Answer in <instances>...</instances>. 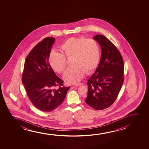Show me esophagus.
Instances as JSON below:
<instances>
[{"mask_svg": "<svg viewBox=\"0 0 149 149\" xmlns=\"http://www.w3.org/2000/svg\"><path fill=\"white\" fill-rule=\"evenodd\" d=\"M83 85V84H81V83H79V84H75V86H82Z\"/></svg>", "mask_w": 149, "mask_h": 149, "instance_id": "esophagus-1", "label": "esophagus"}]
</instances>
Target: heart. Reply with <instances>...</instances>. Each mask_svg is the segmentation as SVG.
Listing matches in <instances>:
<instances>
[{
  "instance_id": "heart-1",
  "label": "heart",
  "mask_w": 149,
  "mask_h": 149,
  "mask_svg": "<svg viewBox=\"0 0 149 149\" xmlns=\"http://www.w3.org/2000/svg\"><path fill=\"white\" fill-rule=\"evenodd\" d=\"M63 54L52 50L49 55L50 65L58 73H62L67 66L65 57L71 58V64L63 74L68 84L78 83L86 73H91L98 67L101 56L100 47L94 39L84 37H71L61 46Z\"/></svg>"
}]
</instances>
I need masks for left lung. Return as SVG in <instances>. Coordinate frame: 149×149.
Segmentation results:
<instances>
[{
  "label": "left lung",
  "mask_w": 149,
  "mask_h": 149,
  "mask_svg": "<svg viewBox=\"0 0 149 149\" xmlns=\"http://www.w3.org/2000/svg\"><path fill=\"white\" fill-rule=\"evenodd\" d=\"M93 39L101 49L98 67L88 80L86 104L96 110L111 106L116 100L124 82V63L122 55L114 44L104 36Z\"/></svg>",
  "instance_id": "obj_1"
}]
</instances>
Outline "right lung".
<instances>
[{
    "label": "right lung",
    "instance_id": "add662e5",
    "mask_svg": "<svg viewBox=\"0 0 149 149\" xmlns=\"http://www.w3.org/2000/svg\"><path fill=\"white\" fill-rule=\"evenodd\" d=\"M54 42V38H46L31 50L25 61L22 76L29 99L36 108L46 112L59 106L70 88L63 86V81L49 64V54Z\"/></svg>",
    "mask_w": 149,
    "mask_h": 149
}]
</instances>
